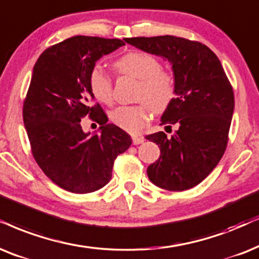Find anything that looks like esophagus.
Wrapping results in <instances>:
<instances>
[{
    "mask_svg": "<svg viewBox=\"0 0 259 259\" xmlns=\"http://www.w3.org/2000/svg\"><path fill=\"white\" fill-rule=\"evenodd\" d=\"M143 142H145V139H143L142 136H134L133 137V143L135 146L141 145V143H143Z\"/></svg>",
    "mask_w": 259,
    "mask_h": 259,
    "instance_id": "34e87169",
    "label": "esophagus"
}]
</instances>
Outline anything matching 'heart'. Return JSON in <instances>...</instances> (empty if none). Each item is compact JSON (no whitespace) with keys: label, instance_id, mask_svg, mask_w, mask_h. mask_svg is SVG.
<instances>
[{"label":"heart","instance_id":"obj_1","mask_svg":"<svg viewBox=\"0 0 259 259\" xmlns=\"http://www.w3.org/2000/svg\"><path fill=\"white\" fill-rule=\"evenodd\" d=\"M119 74L139 80L136 87V105L120 106L113 110L110 118L113 124L130 134L145 129L150 112L161 113L171 105L177 94V81L172 71L161 69V63L153 55L141 51L127 52L114 62ZM90 88L94 98L103 104L113 100L112 78L100 65L92 68Z\"/></svg>","mask_w":259,"mask_h":259}]
</instances>
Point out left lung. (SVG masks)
Returning a JSON list of instances; mask_svg holds the SVG:
<instances>
[{"instance_id": "obj_1", "label": "left lung", "mask_w": 259, "mask_h": 259, "mask_svg": "<svg viewBox=\"0 0 259 259\" xmlns=\"http://www.w3.org/2000/svg\"><path fill=\"white\" fill-rule=\"evenodd\" d=\"M124 40L166 58L177 81L175 100L161 116L165 127L176 126L175 134L146 136L161 153L147 168L148 178L169 191L194 188L217 167L228 142L234 94L221 62L204 44L175 35Z\"/></svg>"}]
</instances>
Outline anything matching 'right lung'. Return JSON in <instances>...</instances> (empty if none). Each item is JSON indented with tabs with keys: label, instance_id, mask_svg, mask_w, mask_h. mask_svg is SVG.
Here are the masks:
<instances>
[{
	"label": "right lung",
	"instance_id": "right-lung-1",
	"mask_svg": "<svg viewBox=\"0 0 259 259\" xmlns=\"http://www.w3.org/2000/svg\"><path fill=\"white\" fill-rule=\"evenodd\" d=\"M125 45L120 39L75 35L48 48L35 62L24 101V124L32 154L55 184L74 194L97 191L111 181L117 155L132 137L94 105L90 73L101 57ZM88 114L100 134L84 133Z\"/></svg>",
	"mask_w": 259,
	"mask_h": 259
}]
</instances>
